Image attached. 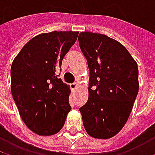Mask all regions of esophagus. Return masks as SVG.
<instances>
[{
    "label": "esophagus",
    "mask_w": 155,
    "mask_h": 155,
    "mask_svg": "<svg viewBox=\"0 0 155 155\" xmlns=\"http://www.w3.org/2000/svg\"><path fill=\"white\" fill-rule=\"evenodd\" d=\"M77 86H78V84L76 83V82H74V83H71V84H70V88H71V90H72V91H74V90L77 88Z\"/></svg>",
    "instance_id": "1"
}]
</instances>
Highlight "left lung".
Segmentation results:
<instances>
[{
  "label": "left lung",
  "instance_id": "obj_1",
  "mask_svg": "<svg viewBox=\"0 0 155 155\" xmlns=\"http://www.w3.org/2000/svg\"><path fill=\"white\" fill-rule=\"evenodd\" d=\"M79 45L90 69L89 98L79 108L94 138L116 136L127 123L138 93V67L127 48L106 35L81 32Z\"/></svg>",
  "mask_w": 155,
  "mask_h": 155
}]
</instances>
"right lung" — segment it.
I'll list each match as a JSON object with an SVG mask.
<instances>
[{
    "label": "right lung",
    "mask_w": 155,
    "mask_h": 155,
    "mask_svg": "<svg viewBox=\"0 0 155 155\" xmlns=\"http://www.w3.org/2000/svg\"><path fill=\"white\" fill-rule=\"evenodd\" d=\"M78 31H53L30 39L11 68L12 94L25 125L39 136H52L64 127L69 86L56 75L62 61L77 39Z\"/></svg>",
    "instance_id": "right-lung-1"
}]
</instances>
